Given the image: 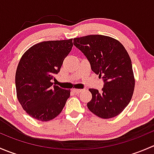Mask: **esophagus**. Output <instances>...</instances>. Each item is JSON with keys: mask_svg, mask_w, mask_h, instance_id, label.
I'll return each mask as SVG.
<instances>
[{"mask_svg": "<svg viewBox=\"0 0 154 154\" xmlns=\"http://www.w3.org/2000/svg\"><path fill=\"white\" fill-rule=\"evenodd\" d=\"M83 91V89H77V88H74V89H73V91H74L75 94H79V93H80Z\"/></svg>", "mask_w": 154, "mask_h": 154, "instance_id": "34e87169", "label": "esophagus"}]
</instances>
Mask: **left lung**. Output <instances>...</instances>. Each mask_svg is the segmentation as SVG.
<instances>
[{
	"label": "left lung",
	"instance_id": "left-lung-1",
	"mask_svg": "<svg viewBox=\"0 0 154 154\" xmlns=\"http://www.w3.org/2000/svg\"><path fill=\"white\" fill-rule=\"evenodd\" d=\"M74 45L86 57L91 71L103 81L101 92L88 89L92 94L87 103L88 109L102 119L119 115L130 103L135 86L132 62L125 47L103 35L75 38Z\"/></svg>",
	"mask_w": 154,
	"mask_h": 154
}]
</instances>
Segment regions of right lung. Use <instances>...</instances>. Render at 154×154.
<instances>
[{
  "instance_id": "add662e5",
  "label": "right lung",
  "mask_w": 154,
  "mask_h": 154,
  "mask_svg": "<svg viewBox=\"0 0 154 154\" xmlns=\"http://www.w3.org/2000/svg\"><path fill=\"white\" fill-rule=\"evenodd\" d=\"M73 38L38 43L22 56L15 74L18 101L33 119L48 122L62 112L70 90L53 86L52 80L73 47Z\"/></svg>"
}]
</instances>
